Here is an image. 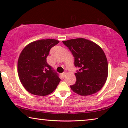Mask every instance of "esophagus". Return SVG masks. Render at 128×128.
Returning <instances> with one entry per match:
<instances>
[{"instance_id": "34e87169", "label": "esophagus", "mask_w": 128, "mask_h": 128, "mask_svg": "<svg viewBox=\"0 0 128 128\" xmlns=\"http://www.w3.org/2000/svg\"><path fill=\"white\" fill-rule=\"evenodd\" d=\"M66 74V73H62V77H64H64H65Z\"/></svg>"}]
</instances>
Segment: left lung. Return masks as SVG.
Returning a JSON list of instances; mask_svg holds the SVG:
<instances>
[{"mask_svg":"<svg viewBox=\"0 0 128 128\" xmlns=\"http://www.w3.org/2000/svg\"><path fill=\"white\" fill-rule=\"evenodd\" d=\"M74 57L76 70V83L70 86L73 92L81 96L93 94L104 85L108 76L107 59L104 51L93 42L84 38L63 41Z\"/></svg>","mask_w":128,"mask_h":128,"instance_id":"obj_1","label":"left lung"}]
</instances>
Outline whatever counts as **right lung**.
Listing matches in <instances>:
<instances>
[{
  "label": "right lung",
  "instance_id": "1",
  "mask_svg": "<svg viewBox=\"0 0 128 128\" xmlns=\"http://www.w3.org/2000/svg\"><path fill=\"white\" fill-rule=\"evenodd\" d=\"M59 42L54 39L38 40L27 45L21 52L17 64L18 77L30 93L46 96L59 84V74L46 62L50 50Z\"/></svg>",
  "mask_w": 128,
  "mask_h": 128
}]
</instances>
